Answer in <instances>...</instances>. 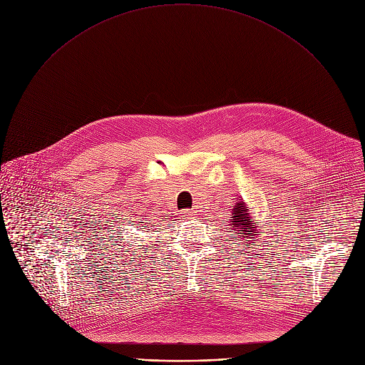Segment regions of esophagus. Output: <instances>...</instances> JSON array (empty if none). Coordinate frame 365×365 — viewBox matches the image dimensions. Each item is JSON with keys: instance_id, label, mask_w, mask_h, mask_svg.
I'll return each mask as SVG.
<instances>
[{"instance_id": "1", "label": "esophagus", "mask_w": 365, "mask_h": 365, "mask_svg": "<svg viewBox=\"0 0 365 365\" xmlns=\"http://www.w3.org/2000/svg\"><path fill=\"white\" fill-rule=\"evenodd\" d=\"M182 215H183L185 218H190V217L193 215V212H192L190 210H187V211H183V212H182Z\"/></svg>"}]
</instances>
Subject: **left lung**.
<instances>
[{
    "label": "left lung",
    "mask_w": 365,
    "mask_h": 365,
    "mask_svg": "<svg viewBox=\"0 0 365 365\" xmlns=\"http://www.w3.org/2000/svg\"><path fill=\"white\" fill-rule=\"evenodd\" d=\"M232 220L234 221H231V222L234 225V231H237L240 238H247L251 232H254V230H252L254 227L251 225L252 220H251V217H250V214L247 211L245 203L238 202L237 205H234V217H232Z\"/></svg>",
    "instance_id": "8db88e82"
}]
</instances>
